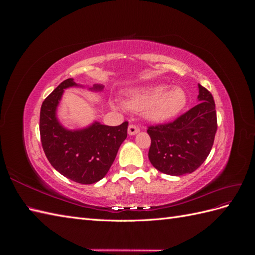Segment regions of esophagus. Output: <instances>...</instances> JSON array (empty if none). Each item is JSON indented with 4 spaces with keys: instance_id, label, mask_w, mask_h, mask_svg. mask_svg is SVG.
Listing matches in <instances>:
<instances>
[{
    "instance_id": "1",
    "label": "esophagus",
    "mask_w": 255,
    "mask_h": 255,
    "mask_svg": "<svg viewBox=\"0 0 255 255\" xmlns=\"http://www.w3.org/2000/svg\"><path fill=\"white\" fill-rule=\"evenodd\" d=\"M128 133L129 136H133L136 135L137 133H139V128H138L136 126L134 125H129L128 128Z\"/></svg>"
}]
</instances>
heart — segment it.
Instances as JSON below:
<instances>
[{
    "label": "heart",
    "mask_w": 255,
    "mask_h": 255,
    "mask_svg": "<svg viewBox=\"0 0 255 255\" xmlns=\"http://www.w3.org/2000/svg\"><path fill=\"white\" fill-rule=\"evenodd\" d=\"M126 104L133 111H144L148 120L161 123L175 118L185 109L187 95L181 87L168 88L165 84H158L129 90Z\"/></svg>",
    "instance_id": "heart-1"
}]
</instances>
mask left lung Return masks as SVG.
<instances>
[{
    "mask_svg": "<svg viewBox=\"0 0 255 255\" xmlns=\"http://www.w3.org/2000/svg\"><path fill=\"white\" fill-rule=\"evenodd\" d=\"M200 102L167 125L150 127L149 159L154 168L169 175L194 172L210 154L217 130L212 94L198 84Z\"/></svg>",
    "mask_w": 255,
    "mask_h": 255,
    "instance_id": "1",
    "label": "left lung"
}]
</instances>
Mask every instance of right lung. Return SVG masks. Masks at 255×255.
<instances>
[{
  "label": "right lung",
  "mask_w": 255,
  "mask_h": 255,
  "mask_svg": "<svg viewBox=\"0 0 255 255\" xmlns=\"http://www.w3.org/2000/svg\"><path fill=\"white\" fill-rule=\"evenodd\" d=\"M84 87L73 79L65 80L44 100L40 110V137L42 148L50 164L56 170L76 183L94 184L109 172L121 143L128 136L126 121L118 127H109L95 121L90 126L69 129L58 121L57 107L64 90ZM95 84L88 89L103 90Z\"/></svg>",
  "instance_id": "1"
}]
</instances>
